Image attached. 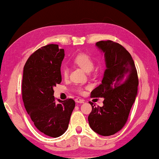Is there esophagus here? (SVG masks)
<instances>
[{
    "label": "esophagus",
    "instance_id": "esophagus-1",
    "mask_svg": "<svg viewBox=\"0 0 159 159\" xmlns=\"http://www.w3.org/2000/svg\"><path fill=\"white\" fill-rule=\"evenodd\" d=\"M75 102H76L77 103H84V100L83 99L80 98V97H77V98L75 99Z\"/></svg>",
    "mask_w": 159,
    "mask_h": 159
}]
</instances>
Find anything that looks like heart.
I'll return each mask as SVG.
<instances>
[{"label": "heart", "instance_id": "heart-1", "mask_svg": "<svg viewBox=\"0 0 159 159\" xmlns=\"http://www.w3.org/2000/svg\"><path fill=\"white\" fill-rule=\"evenodd\" d=\"M73 62L75 65L79 66L80 67H81L83 70H84L85 72H89L92 70V68L94 67V62L92 60V57L90 56L84 52H80L75 56L73 59ZM61 75H62L63 78L67 79L68 77V70L65 67H62L60 70ZM77 92L78 93H83L84 92V89L81 87H77Z\"/></svg>", "mask_w": 159, "mask_h": 159}]
</instances>
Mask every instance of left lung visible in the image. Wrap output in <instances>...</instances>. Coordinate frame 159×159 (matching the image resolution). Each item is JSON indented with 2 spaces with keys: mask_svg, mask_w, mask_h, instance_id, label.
I'll return each mask as SVG.
<instances>
[{
  "mask_svg": "<svg viewBox=\"0 0 159 159\" xmlns=\"http://www.w3.org/2000/svg\"><path fill=\"white\" fill-rule=\"evenodd\" d=\"M97 47L104 52L107 69L102 84L92 90V98L104 97L103 107L92 105L88 116L90 127L107 136L121 130L128 120L137 94L139 79L135 64L127 50L111 40L99 41Z\"/></svg>",
  "mask_w": 159,
  "mask_h": 159,
  "instance_id": "obj_1",
  "label": "left lung"
}]
</instances>
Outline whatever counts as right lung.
I'll return each instance as SVG.
<instances>
[{"label": "right lung", "instance_id": "right-lung-1", "mask_svg": "<svg viewBox=\"0 0 159 159\" xmlns=\"http://www.w3.org/2000/svg\"><path fill=\"white\" fill-rule=\"evenodd\" d=\"M64 49L50 44L34 52L27 60L22 81V97L34 125L50 137L62 135L75 107L72 99H55L53 87L62 82L60 67Z\"/></svg>", "mask_w": 159, "mask_h": 159}]
</instances>
